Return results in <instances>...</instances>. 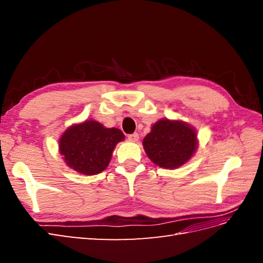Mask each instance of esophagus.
I'll use <instances>...</instances> for the list:
<instances>
[{"mask_svg": "<svg viewBox=\"0 0 263 263\" xmlns=\"http://www.w3.org/2000/svg\"><path fill=\"white\" fill-rule=\"evenodd\" d=\"M127 138H128V140H130V141H138L139 135L137 133H134L130 135H127Z\"/></svg>", "mask_w": 263, "mask_h": 263, "instance_id": "esophagus-1", "label": "esophagus"}]
</instances>
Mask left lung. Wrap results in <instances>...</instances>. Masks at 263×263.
I'll list each match as a JSON object with an SVG mask.
<instances>
[{
  "label": "left lung",
  "instance_id": "1",
  "mask_svg": "<svg viewBox=\"0 0 263 263\" xmlns=\"http://www.w3.org/2000/svg\"><path fill=\"white\" fill-rule=\"evenodd\" d=\"M197 144L196 132L192 126L168 118L155 123L142 141L150 160L165 169H176L187 162Z\"/></svg>",
  "mask_w": 263,
  "mask_h": 263
}]
</instances>
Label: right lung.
Listing matches in <instances>:
<instances>
[{
	"instance_id": "1",
	"label": "right lung",
	"mask_w": 263,
	"mask_h": 263,
	"mask_svg": "<svg viewBox=\"0 0 263 263\" xmlns=\"http://www.w3.org/2000/svg\"><path fill=\"white\" fill-rule=\"evenodd\" d=\"M124 138L118 128H106L90 119L70 126L59 139V150L71 169L94 176L107 168L115 146Z\"/></svg>"
}]
</instances>
